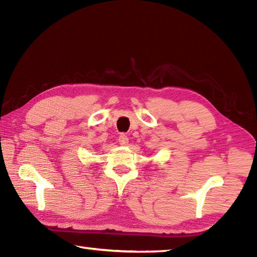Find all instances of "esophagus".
<instances>
[{"label":"esophagus","mask_w":257,"mask_h":257,"mask_svg":"<svg viewBox=\"0 0 257 257\" xmlns=\"http://www.w3.org/2000/svg\"><path fill=\"white\" fill-rule=\"evenodd\" d=\"M118 141H119V144L121 145V146H125V145H128V143H129L128 137L124 136V135H120Z\"/></svg>","instance_id":"34e87169"}]
</instances>
